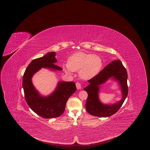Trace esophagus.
Listing matches in <instances>:
<instances>
[{"instance_id": "obj_1", "label": "esophagus", "mask_w": 150, "mask_h": 150, "mask_svg": "<svg viewBox=\"0 0 150 150\" xmlns=\"http://www.w3.org/2000/svg\"><path fill=\"white\" fill-rule=\"evenodd\" d=\"M76 88H77V89H80L81 88V86L80 83H79V82H77V83H76Z\"/></svg>"}]
</instances>
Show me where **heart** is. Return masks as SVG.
<instances>
[{
    "mask_svg": "<svg viewBox=\"0 0 150 150\" xmlns=\"http://www.w3.org/2000/svg\"><path fill=\"white\" fill-rule=\"evenodd\" d=\"M102 66L103 60L99 56L78 52L69 57L68 63L64 64L63 69L67 74L79 71L80 78L88 80L98 75Z\"/></svg>",
    "mask_w": 150,
    "mask_h": 150,
    "instance_id": "obj_1",
    "label": "heart"
}]
</instances>
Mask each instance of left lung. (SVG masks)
<instances>
[{
    "instance_id": "8db88e82",
    "label": "left lung",
    "mask_w": 150,
    "mask_h": 150,
    "mask_svg": "<svg viewBox=\"0 0 150 150\" xmlns=\"http://www.w3.org/2000/svg\"><path fill=\"white\" fill-rule=\"evenodd\" d=\"M110 78L119 83L122 98L113 104H104L99 99L100 86ZM128 75L125 68L120 60H115L107 66L94 78L88 80L89 84L84 90L88 93L86 107L87 112L93 116L105 117L115 114L121 107L128 93L127 85Z\"/></svg>"
}]
</instances>
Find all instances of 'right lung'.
<instances>
[{"label": "right lung", "mask_w": 150, "mask_h": 150, "mask_svg": "<svg viewBox=\"0 0 150 150\" xmlns=\"http://www.w3.org/2000/svg\"><path fill=\"white\" fill-rule=\"evenodd\" d=\"M55 56L56 53L52 52L33 60L23 76L22 86L28 105L36 114L45 119L57 117L62 114L67 100L76 91L74 82L59 81L53 93L43 96L33 84V75L42 68L53 71L62 70L61 67L54 64L57 61Z\"/></svg>", "instance_id": "add662e5"}]
</instances>
